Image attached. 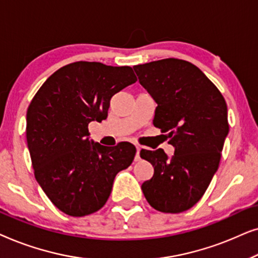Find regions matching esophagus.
<instances>
[{
  "label": "esophagus",
  "mask_w": 258,
  "mask_h": 258,
  "mask_svg": "<svg viewBox=\"0 0 258 258\" xmlns=\"http://www.w3.org/2000/svg\"><path fill=\"white\" fill-rule=\"evenodd\" d=\"M136 156H135V161H140V151H141V147L139 144H136Z\"/></svg>",
  "instance_id": "1"
}]
</instances>
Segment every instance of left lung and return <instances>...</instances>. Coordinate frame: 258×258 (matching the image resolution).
<instances>
[{
    "label": "left lung",
    "instance_id": "1",
    "mask_svg": "<svg viewBox=\"0 0 258 258\" xmlns=\"http://www.w3.org/2000/svg\"><path fill=\"white\" fill-rule=\"evenodd\" d=\"M134 70L157 103L154 125L175 148L170 157L163 149L141 150L154 167L141 188L154 209L183 213L199 202L217 171L229 133L227 103L214 83L183 59H160Z\"/></svg>",
    "mask_w": 258,
    "mask_h": 258
}]
</instances>
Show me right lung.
Returning a JSON list of instances; mask_svg holds the SVG:
<instances>
[{
	"label": "right lung",
	"instance_id": "1",
	"mask_svg": "<svg viewBox=\"0 0 258 258\" xmlns=\"http://www.w3.org/2000/svg\"><path fill=\"white\" fill-rule=\"evenodd\" d=\"M136 81L130 67L75 62L52 74L28 108L26 134L35 178L69 216L100 210L115 176L135 157L132 143L94 142L88 124L107 118L111 97Z\"/></svg>",
	"mask_w": 258,
	"mask_h": 258
}]
</instances>
